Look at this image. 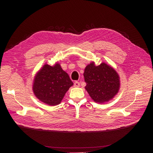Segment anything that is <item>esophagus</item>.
Here are the masks:
<instances>
[{
  "label": "esophagus",
  "mask_w": 153,
  "mask_h": 153,
  "mask_svg": "<svg viewBox=\"0 0 153 153\" xmlns=\"http://www.w3.org/2000/svg\"><path fill=\"white\" fill-rule=\"evenodd\" d=\"M80 85V84L78 82H75V83H74V86H75V87H79Z\"/></svg>",
  "instance_id": "obj_1"
}]
</instances>
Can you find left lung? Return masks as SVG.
Instances as JSON below:
<instances>
[{
    "label": "left lung",
    "mask_w": 153,
    "mask_h": 153,
    "mask_svg": "<svg viewBox=\"0 0 153 153\" xmlns=\"http://www.w3.org/2000/svg\"><path fill=\"white\" fill-rule=\"evenodd\" d=\"M84 76L86 83L85 89L96 103L108 102L119 91V75L105 62L96 66L94 62H91L85 67Z\"/></svg>",
    "instance_id": "1"
}]
</instances>
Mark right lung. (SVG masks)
<instances>
[{"label":"right lung","mask_w":153,"mask_h":153,"mask_svg":"<svg viewBox=\"0 0 153 153\" xmlns=\"http://www.w3.org/2000/svg\"><path fill=\"white\" fill-rule=\"evenodd\" d=\"M73 85L68 74L63 70L59 63L56 62L53 66L45 64L36 74L32 91L41 102L55 106L61 103L64 95Z\"/></svg>","instance_id":"add662e5"}]
</instances>
